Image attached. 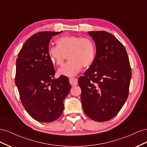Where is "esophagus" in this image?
Segmentation results:
<instances>
[{
	"mask_svg": "<svg viewBox=\"0 0 147 147\" xmlns=\"http://www.w3.org/2000/svg\"><path fill=\"white\" fill-rule=\"evenodd\" d=\"M69 82L72 86H76L78 84V79L77 78H70Z\"/></svg>",
	"mask_w": 147,
	"mask_h": 147,
	"instance_id": "esophagus-1",
	"label": "esophagus"
}]
</instances>
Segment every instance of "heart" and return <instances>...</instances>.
Segmentation results:
<instances>
[{"instance_id":"heart-1","label":"heart","mask_w":147,"mask_h":147,"mask_svg":"<svg viewBox=\"0 0 147 147\" xmlns=\"http://www.w3.org/2000/svg\"><path fill=\"white\" fill-rule=\"evenodd\" d=\"M57 46L49 48L48 56L52 63L63 65L67 56L69 61L58 70L59 75L73 77L94 61L96 47L92 40L75 35H64L56 40Z\"/></svg>"}]
</instances>
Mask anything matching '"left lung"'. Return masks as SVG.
Masks as SVG:
<instances>
[{"label": "left lung", "mask_w": 147, "mask_h": 147, "mask_svg": "<svg viewBox=\"0 0 147 147\" xmlns=\"http://www.w3.org/2000/svg\"><path fill=\"white\" fill-rule=\"evenodd\" d=\"M96 46L94 61L78 78L84 113L103 122L112 119L125 103L132 76L125 48L106 31H90Z\"/></svg>", "instance_id": "left-lung-1"}]
</instances>
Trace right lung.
<instances>
[{"mask_svg":"<svg viewBox=\"0 0 147 147\" xmlns=\"http://www.w3.org/2000/svg\"><path fill=\"white\" fill-rule=\"evenodd\" d=\"M62 32L34 34L24 43L16 59L15 83L21 103L39 122L50 123L60 117L71 88L67 77L55 79L56 71L48 56L51 38Z\"/></svg>","mask_w":147,"mask_h":147,"instance_id":"right-lung-1","label":"right lung"}]
</instances>
